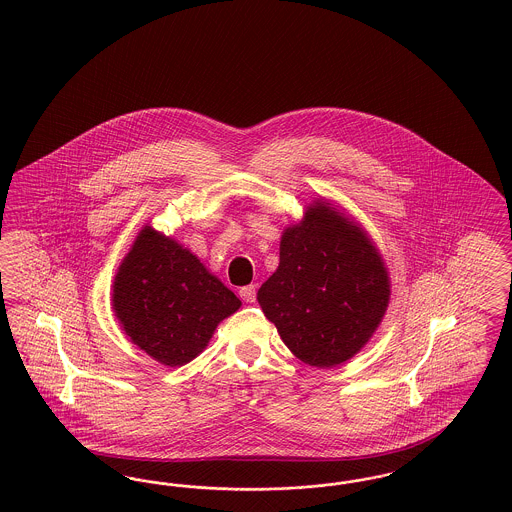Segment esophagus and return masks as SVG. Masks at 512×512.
Listing matches in <instances>:
<instances>
[{
    "instance_id": "34e87169",
    "label": "esophagus",
    "mask_w": 512,
    "mask_h": 512,
    "mask_svg": "<svg viewBox=\"0 0 512 512\" xmlns=\"http://www.w3.org/2000/svg\"><path fill=\"white\" fill-rule=\"evenodd\" d=\"M240 297L244 299L245 303H255V299H257L255 286H244V288H240Z\"/></svg>"
}]
</instances>
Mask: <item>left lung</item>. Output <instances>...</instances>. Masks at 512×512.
<instances>
[{
    "mask_svg": "<svg viewBox=\"0 0 512 512\" xmlns=\"http://www.w3.org/2000/svg\"><path fill=\"white\" fill-rule=\"evenodd\" d=\"M257 299L297 359L330 368L374 334L390 301V280L363 230L317 203L284 232L280 265Z\"/></svg>",
    "mask_w": 512,
    "mask_h": 512,
    "instance_id": "left-lung-1",
    "label": "left lung"
}]
</instances>
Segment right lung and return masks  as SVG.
Masks as SVG:
<instances>
[{"instance_id": "obj_1", "label": "right lung", "mask_w": 512, "mask_h": 512, "mask_svg": "<svg viewBox=\"0 0 512 512\" xmlns=\"http://www.w3.org/2000/svg\"><path fill=\"white\" fill-rule=\"evenodd\" d=\"M242 301L182 245L146 226L113 284V309L126 336L167 366L195 359L217 324Z\"/></svg>"}]
</instances>
